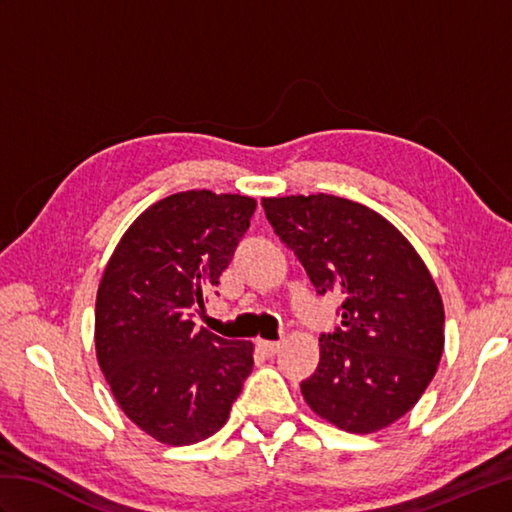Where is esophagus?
<instances>
[{"label":"esophagus","instance_id":"obj_1","mask_svg":"<svg viewBox=\"0 0 512 512\" xmlns=\"http://www.w3.org/2000/svg\"><path fill=\"white\" fill-rule=\"evenodd\" d=\"M257 347H259V352H262L264 356H275L281 350V343L279 341H262V339H259Z\"/></svg>","mask_w":512,"mask_h":512}]
</instances>
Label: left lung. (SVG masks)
Instances as JSON below:
<instances>
[{"label":"left lung","instance_id":"left-lung-1","mask_svg":"<svg viewBox=\"0 0 512 512\" xmlns=\"http://www.w3.org/2000/svg\"><path fill=\"white\" fill-rule=\"evenodd\" d=\"M277 237L319 295L343 299L341 325L321 334L310 409L339 429L372 433L416 405L436 376L444 308L427 266L396 226L336 195L264 198Z\"/></svg>","mask_w":512,"mask_h":512}]
</instances>
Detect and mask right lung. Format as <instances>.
Segmentation results:
<instances>
[{
  "label": "right lung",
  "mask_w": 512,
  "mask_h": 512,
  "mask_svg": "<svg viewBox=\"0 0 512 512\" xmlns=\"http://www.w3.org/2000/svg\"><path fill=\"white\" fill-rule=\"evenodd\" d=\"M255 200L182 191L127 228L96 295V358L125 416L158 442L182 447L222 429L253 343L195 330L220 284Z\"/></svg>",
  "instance_id": "add662e5"
}]
</instances>
